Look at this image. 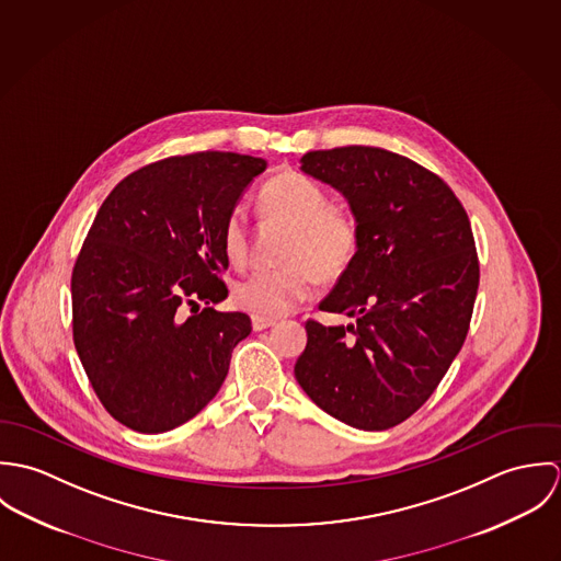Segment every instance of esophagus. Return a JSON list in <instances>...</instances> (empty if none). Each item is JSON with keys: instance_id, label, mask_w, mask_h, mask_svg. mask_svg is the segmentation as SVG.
<instances>
[{"instance_id": "obj_1", "label": "esophagus", "mask_w": 561, "mask_h": 561, "mask_svg": "<svg viewBox=\"0 0 561 561\" xmlns=\"http://www.w3.org/2000/svg\"><path fill=\"white\" fill-rule=\"evenodd\" d=\"M276 320L274 318H263V316H252V328L259 332V330H265L270 325H274Z\"/></svg>"}]
</instances>
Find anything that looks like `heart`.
Returning <instances> with one entry per match:
<instances>
[{"label": "heart", "instance_id": "obj_1", "mask_svg": "<svg viewBox=\"0 0 561 561\" xmlns=\"http://www.w3.org/2000/svg\"><path fill=\"white\" fill-rule=\"evenodd\" d=\"M265 214L294 227L285 248L283 267H261L248 274L233 289L236 305L263 318L291 313L311 300L318 289V276H336L354 259L360 229L343 207H330V196L318 181L287 170L272 176L259 194ZM222 248L227 259L241 267L248 261V216L243 207H233L222 225Z\"/></svg>", "mask_w": 561, "mask_h": 561}]
</instances>
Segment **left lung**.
I'll list each match as a JSON object with an SVG mask.
<instances>
[{
    "label": "left lung",
    "mask_w": 561,
    "mask_h": 561,
    "mask_svg": "<svg viewBox=\"0 0 561 561\" xmlns=\"http://www.w3.org/2000/svg\"><path fill=\"white\" fill-rule=\"evenodd\" d=\"M300 161L345 196L360 241L320 302L352 321H307L294 374L330 416L389 430L436 391L467 339L480 285L471 222L438 174L398 153L341 147Z\"/></svg>",
    "instance_id": "obj_1"
}]
</instances>
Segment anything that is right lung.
Masks as SVG:
<instances>
[{"label":"right lung","instance_id":"1","mask_svg":"<svg viewBox=\"0 0 561 561\" xmlns=\"http://www.w3.org/2000/svg\"><path fill=\"white\" fill-rule=\"evenodd\" d=\"M267 161L192 153L149 163L103 201L73 267V341L85 376L123 425L160 434L220 391L252 330L229 296L222 225ZM208 307L190 319L185 306Z\"/></svg>","mask_w":561,"mask_h":561}]
</instances>
